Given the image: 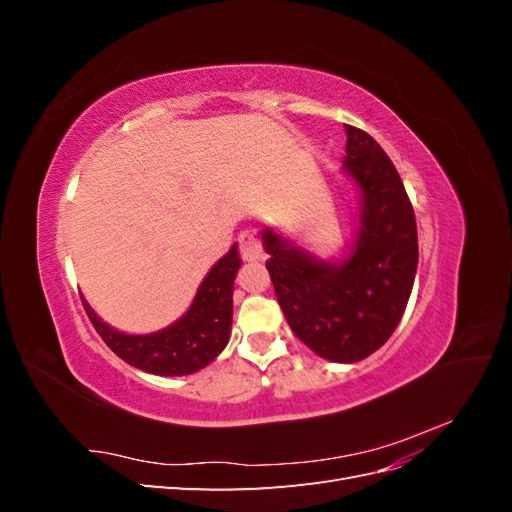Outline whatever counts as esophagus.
I'll return each instance as SVG.
<instances>
[{
	"mask_svg": "<svg viewBox=\"0 0 512 512\" xmlns=\"http://www.w3.org/2000/svg\"><path fill=\"white\" fill-rule=\"evenodd\" d=\"M239 252H241V258L243 260H254V262H260L265 260L267 254L265 250H262V243L256 239L254 232L245 230L239 235Z\"/></svg>",
	"mask_w": 512,
	"mask_h": 512,
	"instance_id": "1",
	"label": "esophagus"
}]
</instances>
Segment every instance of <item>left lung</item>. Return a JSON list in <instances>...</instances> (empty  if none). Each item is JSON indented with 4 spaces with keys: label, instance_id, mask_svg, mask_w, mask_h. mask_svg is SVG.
Returning <instances> with one entry per match:
<instances>
[{
    "label": "left lung",
    "instance_id": "1",
    "mask_svg": "<svg viewBox=\"0 0 512 512\" xmlns=\"http://www.w3.org/2000/svg\"><path fill=\"white\" fill-rule=\"evenodd\" d=\"M344 173L359 192V228L344 258L322 260L262 230L267 269L301 342L333 363H356L393 335L418 265L416 220L397 168L367 132L346 126Z\"/></svg>",
    "mask_w": 512,
    "mask_h": 512
}]
</instances>
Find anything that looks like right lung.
Instances as JSON below:
<instances>
[{"mask_svg":"<svg viewBox=\"0 0 512 512\" xmlns=\"http://www.w3.org/2000/svg\"><path fill=\"white\" fill-rule=\"evenodd\" d=\"M239 267V250L237 245H232L230 252L215 262L205 280L200 282L188 312L170 327L156 333H121L108 327L85 299L83 307L104 344L119 359L147 371V374L188 376L207 367L228 344L232 324V288H235Z\"/></svg>","mask_w":512,"mask_h":512,"instance_id":"add662e5","label":"right lung"}]
</instances>
